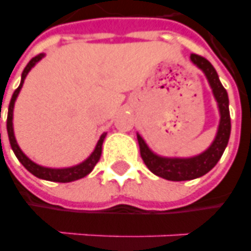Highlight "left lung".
I'll use <instances>...</instances> for the list:
<instances>
[{"label": "left lung", "mask_w": 251, "mask_h": 251, "mask_svg": "<svg viewBox=\"0 0 251 251\" xmlns=\"http://www.w3.org/2000/svg\"><path fill=\"white\" fill-rule=\"evenodd\" d=\"M191 60L200 67L207 79L220 111V124L218 134L211 147L205 150L202 154L193 158H162L155 155L147 147L142 136L138 135V143L140 149V157L146 163V166L150 169L155 176H159L169 181H186L195 179L208 173L211 169L218 163L223 152H225L231 132V119L230 109H228V96L223 85L220 82L218 73L205 58L197 54H191Z\"/></svg>", "instance_id": "left-lung-1"}]
</instances>
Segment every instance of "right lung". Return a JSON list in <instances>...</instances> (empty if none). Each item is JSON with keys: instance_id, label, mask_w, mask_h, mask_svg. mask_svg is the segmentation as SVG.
Wrapping results in <instances>:
<instances>
[{"instance_id": "right-lung-1", "label": "right lung", "mask_w": 251, "mask_h": 251, "mask_svg": "<svg viewBox=\"0 0 251 251\" xmlns=\"http://www.w3.org/2000/svg\"><path fill=\"white\" fill-rule=\"evenodd\" d=\"M44 55H36L35 58H32L29 60V63L25 66V69H24V72L21 74V82L20 86L16 89L15 93L12 96V99H10V102H9V108H8V119H6V129H8V136H9V142H10V147H12V150L15 152V155L17 157V159L23 163V166L32 173L33 176H36L37 178H42V179H47V181H54V182H72V181H75V179H79L85 177V176H88L93 168L96 166V163L100 161L101 157V151H102V142L105 139V135L102 134L101 135L100 140L97 142V146H96V149L92 152V155L86 159V161H83L82 163H79L77 166H73V168H66V169H50V168H43V166H39L35 162H32L29 158L26 157L25 154L20 150V147L17 145V142L15 139V134H13V106H15V101L16 97L19 96V92H20L21 86H23V83H24V79H25L26 74L29 73L33 66L36 65L39 60L43 58ZM1 105H2V102H1Z\"/></svg>"}]
</instances>
